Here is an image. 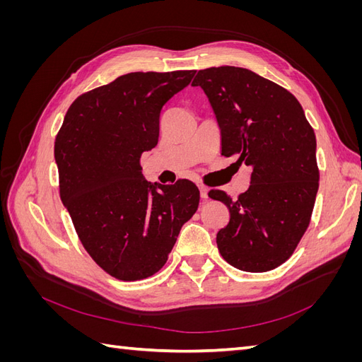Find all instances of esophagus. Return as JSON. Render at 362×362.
Segmentation results:
<instances>
[{
  "instance_id": "1",
  "label": "esophagus",
  "mask_w": 362,
  "mask_h": 362,
  "mask_svg": "<svg viewBox=\"0 0 362 362\" xmlns=\"http://www.w3.org/2000/svg\"><path fill=\"white\" fill-rule=\"evenodd\" d=\"M199 192H201V198L204 201H206L208 199V189L205 187V185H199Z\"/></svg>"
}]
</instances>
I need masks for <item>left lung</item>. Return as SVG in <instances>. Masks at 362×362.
<instances>
[{"instance_id": "1", "label": "left lung", "mask_w": 362, "mask_h": 362, "mask_svg": "<svg viewBox=\"0 0 362 362\" xmlns=\"http://www.w3.org/2000/svg\"><path fill=\"white\" fill-rule=\"evenodd\" d=\"M192 86H201L213 107L222 156H238V166L252 170L249 189L237 199L208 193L231 216L217 233L218 252L238 270L276 269L310 225L319 190L314 129L287 89L249 69H202Z\"/></svg>"}]
</instances>
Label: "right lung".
Returning a JSON list of instances; mask_svg holds the SVG:
<instances>
[{
  "mask_svg": "<svg viewBox=\"0 0 362 362\" xmlns=\"http://www.w3.org/2000/svg\"><path fill=\"white\" fill-rule=\"evenodd\" d=\"M194 72H131L96 87L71 104L56 137L62 202L87 254L116 279L157 273L198 210L192 181L151 184L140 168L158 144L163 105Z\"/></svg>",
  "mask_w": 362,
  "mask_h": 362,
  "instance_id": "obj_1",
  "label": "right lung"
}]
</instances>
